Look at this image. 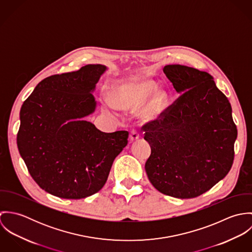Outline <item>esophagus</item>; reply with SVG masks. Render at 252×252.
Instances as JSON below:
<instances>
[{
    "label": "esophagus",
    "instance_id": "obj_1",
    "mask_svg": "<svg viewBox=\"0 0 252 252\" xmlns=\"http://www.w3.org/2000/svg\"><path fill=\"white\" fill-rule=\"evenodd\" d=\"M140 137H141V136H140V133H139L137 130H133V131L131 132V134H130V141L133 143V142L139 140Z\"/></svg>",
    "mask_w": 252,
    "mask_h": 252
}]
</instances>
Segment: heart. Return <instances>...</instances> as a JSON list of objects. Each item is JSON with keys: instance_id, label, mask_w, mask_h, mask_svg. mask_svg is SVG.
Returning a JSON list of instances; mask_svg holds the SVG:
<instances>
[{"instance_id": "1", "label": "heart", "mask_w": 252, "mask_h": 252, "mask_svg": "<svg viewBox=\"0 0 252 252\" xmlns=\"http://www.w3.org/2000/svg\"><path fill=\"white\" fill-rule=\"evenodd\" d=\"M170 96L164 89L158 88L153 79H142L118 84L113 88L112 98L103 100V110L110 116L116 117L118 109H135L144 122H155L165 113L169 106Z\"/></svg>"}]
</instances>
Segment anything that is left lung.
<instances>
[{"mask_svg": "<svg viewBox=\"0 0 252 252\" xmlns=\"http://www.w3.org/2000/svg\"><path fill=\"white\" fill-rule=\"evenodd\" d=\"M163 71L180 96L159 120L142 127L151 147L145 172L159 192L195 198L231 170L237 126L227 97L210 73L182 65Z\"/></svg>", "mask_w": 252, "mask_h": 252, "instance_id": "8db88e82", "label": "left lung"}]
</instances>
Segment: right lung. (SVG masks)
<instances>
[{"label": "right lung", "mask_w": 252, "mask_h": 252, "mask_svg": "<svg viewBox=\"0 0 252 252\" xmlns=\"http://www.w3.org/2000/svg\"><path fill=\"white\" fill-rule=\"evenodd\" d=\"M104 65L41 80L20 109L17 146L37 185L64 199H82L100 191L129 133H104L84 120L97 103L92 92Z\"/></svg>", "instance_id": "add662e5"}]
</instances>
